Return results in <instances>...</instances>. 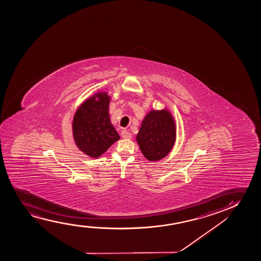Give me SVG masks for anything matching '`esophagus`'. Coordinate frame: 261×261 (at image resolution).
Segmentation results:
<instances>
[{"mask_svg":"<svg viewBox=\"0 0 261 261\" xmlns=\"http://www.w3.org/2000/svg\"><path fill=\"white\" fill-rule=\"evenodd\" d=\"M121 136L122 138H124V139H130L132 137V134L126 130H123L121 132Z\"/></svg>","mask_w":261,"mask_h":261,"instance_id":"esophagus-1","label":"esophagus"}]
</instances>
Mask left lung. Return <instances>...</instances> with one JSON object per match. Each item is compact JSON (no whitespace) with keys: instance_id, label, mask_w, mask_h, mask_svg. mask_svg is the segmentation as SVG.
<instances>
[{"instance_id":"1","label":"left lung","mask_w":261,"mask_h":261,"mask_svg":"<svg viewBox=\"0 0 261 261\" xmlns=\"http://www.w3.org/2000/svg\"><path fill=\"white\" fill-rule=\"evenodd\" d=\"M175 118L167 108L148 111L136 137L143 156L151 162L167 157L175 145Z\"/></svg>"}]
</instances>
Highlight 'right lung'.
<instances>
[{
	"label": "right lung",
	"mask_w": 261,
	"mask_h": 261,
	"mask_svg": "<svg viewBox=\"0 0 261 261\" xmlns=\"http://www.w3.org/2000/svg\"><path fill=\"white\" fill-rule=\"evenodd\" d=\"M111 100L108 92L98 91L80 104L73 117V139L79 150L88 157H100L120 139L110 118Z\"/></svg>",
	"instance_id": "right-lung-1"
}]
</instances>
